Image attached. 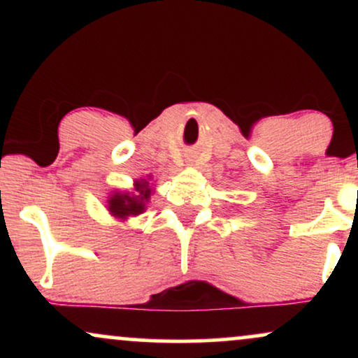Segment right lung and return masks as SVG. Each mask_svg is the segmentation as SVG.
I'll list each match as a JSON object with an SVG mask.
<instances>
[{
	"mask_svg": "<svg viewBox=\"0 0 358 358\" xmlns=\"http://www.w3.org/2000/svg\"><path fill=\"white\" fill-rule=\"evenodd\" d=\"M153 176L134 180L133 192L129 190H114L109 193L106 200V207L109 213L119 220H127L129 217H138L146 210V203L150 202L151 193L155 190Z\"/></svg>",
	"mask_w": 358,
	"mask_h": 358,
	"instance_id": "obj_1",
	"label": "right lung"
}]
</instances>
